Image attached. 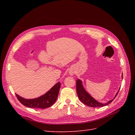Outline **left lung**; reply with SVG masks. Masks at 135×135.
<instances>
[{"instance_id": "obj_1", "label": "left lung", "mask_w": 135, "mask_h": 135, "mask_svg": "<svg viewBox=\"0 0 135 135\" xmlns=\"http://www.w3.org/2000/svg\"><path fill=\"white\" fill-rule=\"evenodd\" d=\"M122 79H123V74H122ZM76 83V93H77L78 96L79 100L84 104H86L88 106H90V107H103V106L109 104L116 97V96H117V95L119 93V91L120 89V88L119 90L117 93L114 98H113V100L109 101L108 102L105 103H102L101 102H98L97 100H96L95 98H94L93 97H92L85 90V88H84V86L83 85V83L81 80L78 79Z\"/></svg>"}]
</instances>
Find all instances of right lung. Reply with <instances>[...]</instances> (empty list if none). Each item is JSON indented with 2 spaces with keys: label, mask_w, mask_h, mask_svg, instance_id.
<instances>
[{
  "label": "right lung",
  "mask_w": 135,
  "mask_h": 135,
  "mask_svg": "<svg viewBox=\"0 0 135 135\" xmlns=\"http://www.w3.org/2000/svg\"><path fill=\"white\" fill-rule=\"evenodd\" d=\"M60 87L61 83L58 82L45 94L33 99H26L16 94V96L18 101L27 107L44 109L51 107L56 102L59 95Z\"/></svg>",
  "instance_id": "1"
}]
</instances>
